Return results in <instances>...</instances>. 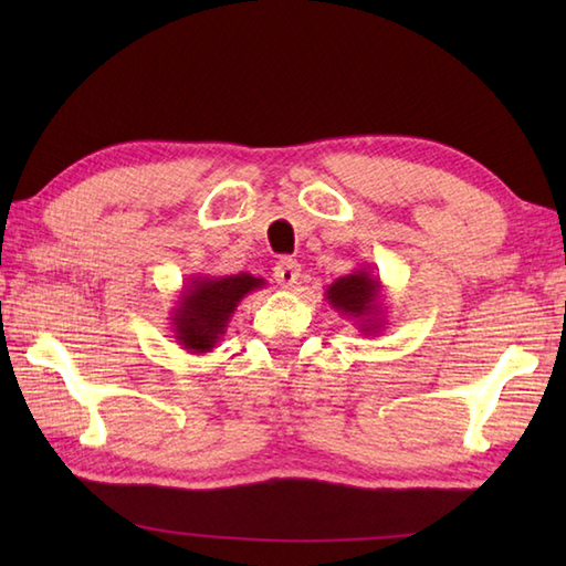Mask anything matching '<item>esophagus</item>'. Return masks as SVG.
<instances>
[{
	"label": "esophagus",
	"instance_id": "34e87169",
	"mask_svg": "<svg viewBox=\"0 0 566 566\" xmlns=\"http://www.w3.org/2000/svg\"><path fill=\"white\" fill-rule=\"evenodd\" d=\"M298 274H302V264L292 258H284L274 264V280L280 286H292L296 284Z\"/></svg>",
	"mask_w": 566,
	"mask_h": 566
}]
</instances>
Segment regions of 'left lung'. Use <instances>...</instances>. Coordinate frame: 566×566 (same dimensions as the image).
Instances as JSON below:
<instances>
[{
    "label": "left lung",
    "mask_w": 566,
    "mask_h": 566,
    "mask_svg": "<svg viewBox=\"0 0 566 566\" xmlns=\"http://www.w3.org/2000/svg\"><path fill=\"white\" fill-rule=\"evenodd\" d=\"M384 284L369 268H359L350 274L335 280L326 290V302L338 311L340 316L355 321L363 335H379L387 326L384 314Z\"/></svg>",
    "instance_id": "obj_1"
}]
</instances>
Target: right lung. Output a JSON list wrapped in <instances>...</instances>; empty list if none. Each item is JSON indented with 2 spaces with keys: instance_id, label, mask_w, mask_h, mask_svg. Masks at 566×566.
Returning a JSON list of instances; mask_svg holds the SVG:
<instances>
[{
  "instance_id": "1",
  "label": "right lung",
  "mask_w": 566,
  "mask_h": 566,
  "mask_svg": "<svg viewBox=\"0 0 566 566\" xmlns=\"http://www.w3.org/2000/svg\"><path fill=\"white\" fill-rule=\"evenodd\" d=\"M264 284L268 282L262 276H252L248 272L189 276L177 296V306L170 311L172 338L191 355L211 353L221 343L238 304L250 292L264 290Z\"/></svg>"
}]
</instances>
